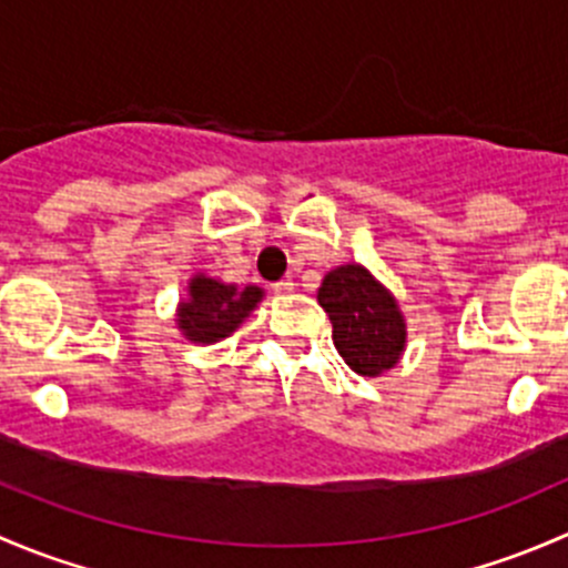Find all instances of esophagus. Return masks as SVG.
Segmentation results:
<instances>
[{
  "label": "esophagus",
  "mask_w": 568,
  "mask_h": 568,
  "mask_svg": "<svg viewBox=\"0 0 568 568\" xmlns=\"http://www.w3.org/2000/svg\"><path fill=\"white\" fill-rule=\"evenodd\" d=\"M294 280H288V277H285V280H277V283H274L272 285V288H274V294H291V291H294Z\"/></svg>",
  "instance_id": "esophagus-1"
}]
</instances>
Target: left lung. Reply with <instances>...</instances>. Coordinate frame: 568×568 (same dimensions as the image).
<instances>
[{"mask_svg":"<svg viewBox=\"0 0 568 568\" xmlns=\"http://www.w3.org/2000/svg\"><path fill=\"white\" fill-rule=\"evenodd\" d=\"M318 305L332 321V341L348 368L359 376H379L400 359L406 321L398 302L359 263L332 268L318 288Z\"/></svg>","mask_w":568,"mask_h":568,"instance_id":"8db88e82","label":"left lung"}]
</instances>
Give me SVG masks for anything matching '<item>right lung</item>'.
<instances>
[{
	"mask_svg": "<svg viewBox=\"0 0 568 568\" xmlns=\"http://www.w3.org/2000/svg\"><path fill=\"white\" fill-rule=\"evenodd\" d=\"M261 300L263 291L257 285L239 288L194 274L189 280V300L178 305V329L194 343H216L236 332Z\"/></svg>",
	"mask_w": 568,
	"mask_h": 568,
	"instance_id": "right-lung-1",
	"label": "right lung"
}]
</instances>
